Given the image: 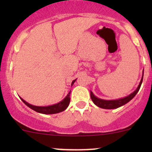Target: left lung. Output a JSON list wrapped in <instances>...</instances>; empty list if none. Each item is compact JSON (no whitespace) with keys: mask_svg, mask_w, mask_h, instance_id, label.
<instances>
[{"mask_svg":"<svg viewBox=\"0 0 152 152\" xmlns=\"http://www.w3.org/2000/svg\"><path fill=\"white\" fill-rule=\"evenodd\" d=\"M142 78H143V76H142L141 81H140L137 90H136L135 91L133 92V93H132V94H130L129 96H126V97L125 98H123V99H118V100H111V101L103 100V99H98L97 97H96V96L93 95V93H92V91H90V97H91V99L92 101H93V103H94L96 106H98L99 107H101V108L107 109V110L118 108V107H121V106H123L124 104H126V103H128L129 101H131L132 99L135 96V95L137 94V92L139 91V90H140V86H141V84L142 82Z\"/></svg>","mask_w":152,"mask_h":152,"instance_id":"1","label":"left lung"}]
</instances>
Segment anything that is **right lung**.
I'll use <instances>...</instances> for the list:
<instances>
[{
  "label": "right lung",
  "mask_w": 152,
  "mask_h": 152,
  "mask_svg": "<svg viewBox=\"0 0 152 152\" xmlns=\"http://www.w3.org/2000/svg\"><path fill=\"white\" fill-rule=\"evenodd\" d=\"M75 82H76V79L73 81L71 86L73 85V83H74ZM70 90L68 93V94L67 95L66 97H65L62 102H60L58 104H56L48 106V107H37V106H33L30 104L27 103L26 101H24L23 99H21V98L20 99L26 105L28 106V107H30L31 109H32V110H34V111L37 112V113H42V114H55V113H60V112H62L65 110H66L67 107H68L69 104H70Z\"/></svg>",
  "instance_id": "obj_1"
}]
</instances>
